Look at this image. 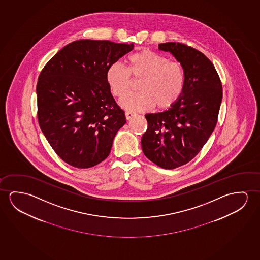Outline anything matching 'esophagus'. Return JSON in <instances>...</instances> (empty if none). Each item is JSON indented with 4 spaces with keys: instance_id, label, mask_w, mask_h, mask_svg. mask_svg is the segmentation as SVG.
<instances>
[{
    "instance_id": "34e87169",
    "label": "esophagus",
    "mask_w": 260,
    "mask_h": 260,
    "mask_svg": "<svg viewBox=\"0 0 260 260\" xmlns=\"http://www.w3.org/2000/svg\"><path fill=\"white\" fill-rule=\"evenodd\" d=\"M134 116H136V112H129V111L125 112V117H126V119L128 120L132 119Z\"/></svg>"
}]
</instances>
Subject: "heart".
I'll return each mask as SVG.
<instances>
[{
  "instance_id": "1",
  "label": "heart",
  "mask_w": 260,
  "mask_h": 260,
  "mask_svg": "<svg viewBox=\"0 0 260 260\" xmlns=\"http://www.w3.org/2000/svg\"><path fill=\"white\" fill-rule=\"evenodd\" d=\"M127 68L120 63L109 67L105 79L110 92L122 97L128 92L133 80L140 79V92L129 94L120 100V105L132 111H148L155 105L164 110L170 108L184 92L185 74L177 61L148 48L140 49L128 56Z\"/></svg>"
}]
</instances>
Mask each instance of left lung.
Listing matches in <instances>:
<instances>
[{"instance_id":"left-lung-1","label":"left lung","mask_w":260,"mask_h":260,"mask_svg":"<svg viewBox=\"0 0 260 260\" xmlns=\"http://www.w3.org/2000/svg\"><path fill=\"white\" fill-rule=\"evenodd\" d=\"M184 68L185 84L179 100L168 111L148 113L141 146L145 156L165 169L187 164L215 128L222 99L220 76L203 53L179 42L158 45Z\"/></svg>"}]
</instances>
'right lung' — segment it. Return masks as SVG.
<instances>
[{"label": "right lung", "mask_w": 260, "mask_h": 260, "mask_svg": "<svg viewBox=\"0 0 260 260\" xmlns=\"http://www.w3.org/2000/svg\"><path fill=\"white\" fill-rule=\"evenodd\" d=\"M133 44L80 40L62 48L40 72L38 120L56 155L77 168H92L109 156L124 112L105 75Z\"/></svg>", "instance_id": "right-lung-1"}]
</instances>
